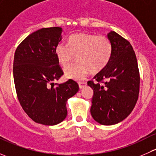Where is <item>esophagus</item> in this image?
Instances as JSON below:
<instances>
[{"mask_svg":"<svg viewBox=\"0 0 156 156\" xmlns=\"http://www.w3.org/2000/svg\"><path fill=\"white\" fill-rule=\"evenodd\" d=\"M78 85H79L80 89H81V88L84 87L87 85V83L85 81H80V82H78Z\"/></svg>","mask_w":156,"mask_h":156,"instance_id":"1","label":"esophagus"}]
</instances>
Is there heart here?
Segmentation results:
<instances>
[{
	"label": "heart",
	"mask_w": 156,
	"mask_h": 156,
	"mask_svg": "<svg viewBox=\"0 0 156 156\" xmlns=\"http://www.w3.org/2000/svg\"><path fill=\"white\" fill-rule=\"evenodd\" d=\"M112 46L104 35L90 33H77L68 38V44L59 43L55 48V54L60 65L66 66L75 59L78 62L64 69L66 78L82 80L90 72L97 74L109 62Z\"/></svg>",
	"instance_id": "b5f03b06"
}]
</instances>
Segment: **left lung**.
Segmentation results:
<instances>
[{
    "mask_svg": "<svg viewBox=\"0 0 156 156\" xmlns=\"http://www.w3.org/2000/svg\"><path fill=\"white\" fill-rule=\"evenodd\" d=\"M112 46L106 67L87 81L94 90L90 113L103 125L122 122L130 114L138 100L140 72L136 54L128 41L115 31L108 34Z\"/></svg>",
    "mask_w": 156,
    "mask_h": 156,
    "instance_id": "8db88e82",
    "label": "left lung"
}]
</instances>
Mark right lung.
Masks as SVG:
<instances>
[{
	"instance_id": "1",
	"label": "right lung",
	"mask_w": 156,
	"mask_h": 156,
	"mask_svg": "<svg viewBox=\"0 0 156 156\" xmlns=\"http://www.w3.org/2000/svg\"><path fill=\"white\" fill-rule=\"evenodd\" d=\"M62 31L60 27L37 30L20 44L14 54L13 79L19 102L29 117L41 125L62 122L67 115V100L79 89L72 79L53 83L63 75L55 54Z\"/></svg>"
}]
</instances>
